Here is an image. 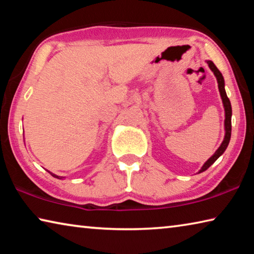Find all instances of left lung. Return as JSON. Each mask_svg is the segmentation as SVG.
Segmentation results:
<instances>
[{
	"instance_id": "left-lung-1",
	"label": "left lung",
	"mask_w": 254,
	"mask_h": 254,
	"mask_svg": "<svg viewBox=\"0 0 254 254\" xmlns=\"http://www.w3.org/2000/svg\"><path fill=\"white\" fill-rule=\"evenodd\" d=\"M207 64H208V66L210 68V70H212L214 72V75L216 76V79H217V83H218V89H220L222 102H223V105H224V110H225V121H224L225 136H224V140H223L222 144L220 145V148H218L216 151H215L213 156L210 157L208 160L204 163V166L201 167V169L198 171V173H203V171H205L206 169H208L209 167L212 166L213 163L216 161L223 153H224V151L227 148V145H229V143H230L231 130H232V123H231L232 107H231V102L229 100V97H227V95H226V92H225V88H224V78H223L221 71L217 69V67L214 65L213 62L207 60Z\"/></svg>"
}]
</instances>
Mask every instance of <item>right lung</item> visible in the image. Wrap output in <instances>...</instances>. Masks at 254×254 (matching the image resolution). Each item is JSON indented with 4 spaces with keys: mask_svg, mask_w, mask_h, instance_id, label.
I'll list each match as a JSON object with an SVG mask.
<instances>
[{
    "mask_svg": "<svg viewBox=\"0 0 254 254\" xmlns=\"http://www.w3.org/2000/svg\"><path fill=\"white\" fill-rule=\"evenodd\" d=\"M49 173H50V171H49ZM51 174V176H54V177L55 178H58V179H60V178H62V177H59V176H57V175H55V174H53V173H50Z\"/></svg>",
    "mask_w": 254,
    "mask_h": 254,
    "instance_id": "obj_1",
    "label": "right lung"
}]
</instances>
